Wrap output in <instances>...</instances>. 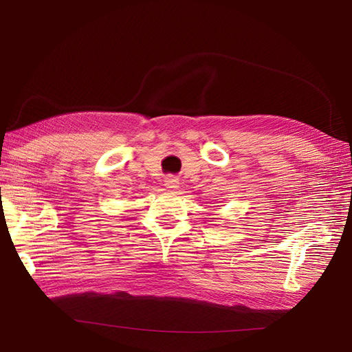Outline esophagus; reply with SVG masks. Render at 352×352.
<instances>
[{
    "mask_svg": "<svg viewBox=\"0 0 352 352\" xmlns=\"http://www.w3.org/2000/svg\"><path fill=\"white\" fill-rule=\"evenodd\" d=\"M166 186L167 188H170V189H176L177 186H179V180L175 177V176H168V177H166Z\"/></svg>",
    "mask_w": 352,
    "mask_h": 352,
    "instance_id": "1",
    "label": "esophagus"
}]
</instances>
